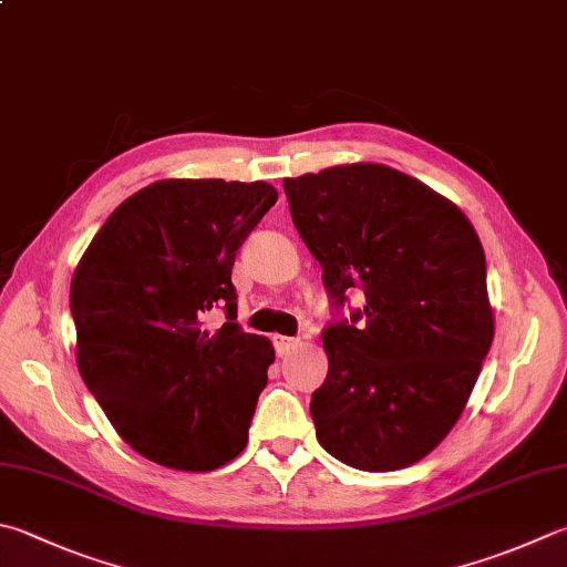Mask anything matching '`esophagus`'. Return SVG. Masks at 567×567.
<instances>
[{
	"mask_svg": "<svg viewBox=\"0 0 567 567\" xmlns=\"http://www.w3.org/2000/svg\"><path fill=\"white\" fill-rule=\"evenodd\" d=\"M296 346H298V340H296V338H288V336H274V348H276V352H279L281 358H284V355H288V352H291Z\"/></svg>",
	"mask_w": 567,
	"mask_h": 567,
	"instance_id": "34e87169",
	"label": "esophagus"
}]
</instances>
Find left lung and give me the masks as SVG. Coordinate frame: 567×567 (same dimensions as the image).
Segmentation results:
<instances>
[{
    "mask_svg": "<svg viewBox=\"0 0 567 567\" xmlns=\"http://www.w3.org/2000/svg\"><path fill=\"white\" fill-rule=\"evenodd\" d=\"M284 189L333 306L365 293L323 330L320 446L362 472L420 462L462 416L494 340L482 241L454 202L388 165L328 167Z\"/></svg>",
    "mask_w": 567,
    "mask_h": 567,
    "instance_id": "obj_1",
    "label": "left lung"
}]
</instances>
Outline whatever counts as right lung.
Listing matches in <instances>:
<instances>
[{
	"label": "right lung",
	"instance_id": "1",
	"mask_svg": "<svg viewBox=\"0 0 567 567\" xmlns=\"http://www.w3.org/2000/svg\"><path fill=\"white\" fill-rule=\"evenodd\" d=\"M276 199L266 183L159 179L105 219L73 271L81 378L155 464L212 472L249 442L274 346L234 323L231 266ZM215 307L228 323L212 334Z\"/></svg>",
	"mask_w": 567,
	"mask_h": 567
}]
</instances>
